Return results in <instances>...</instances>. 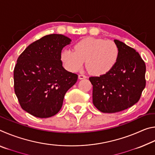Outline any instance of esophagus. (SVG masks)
Masks as SVG:
<instances>
[{"instance_id":"1","label":"esophagus","mask_w":155,"mask_h":155,"mask_svg":"<svg viewBox=\"0 0 155 155\" xmlns=\"http://www.w3.org/2000/svg\"><path fill=\"white\" fill-rule=\"evenodd\" d=\"M87 77H86L85 75H83V74H79L78 75V78L79 79H84V78H86Z\"/></svg>"}]
</instances>
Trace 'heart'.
I'll use <instances>...</instances> for the list:
<instances>
[{
	"label": "heart",
	"instance_id": "b5f03b06",
	"mask_svg": "<svg viewBox=\"0 0 155 155\" xmlns=\"http://www.w3.org/2000/svg\"><path fill=\"white\" fill-rule=\"evenodd\" d=\"M119 55V48L114 41L86 38L75 44L74 50L64 49L61 53V60L65 68L71 72L79 70L86 60V67L90 72L101 76L114 68Z\"/></svg>",
	"mask_w": 155,
	"mask_h": 155
}]
</instances>
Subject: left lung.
<instances>
[{
    "label": "left lung",
    "instance_id": "left-lung-1",
    "mask_svg": "<svg viewBox=\"0 0 155 155\" xmlns=\"http://www.w3.org/2000/svg\"><path fill=\"white\" fill-rule=\"evenodd\" d=\"M120 55L107 74L90 77L93 104L103 113H116L134 105L146 86V65L140 54L122 41L114 40Z\"/></svg>",
    "mask_w": 155,
    "mask_h": 155
}]
</instances>
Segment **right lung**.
Returning a JSON list of instances; mask_svg holds the SVG:
<instances>
[{
    "label": "right lung",
    "mask_w": 155,
    "mask_h": 155,
    "mask_svg": "<svg viewBox=\"0 0 155 155\" xmlns=\"http://www.w3.org/2000/svg\"><path fill=\"white\" fill-rule=\"evenodd\" d=\"M71 40L51 34L31 44L22 52L14 68V91L23 110L47 118L61 109L67 91L78 75L63 67L61 53Z\"/></svg>",
    "instance_id": "obj_1"
}]
</instances>
